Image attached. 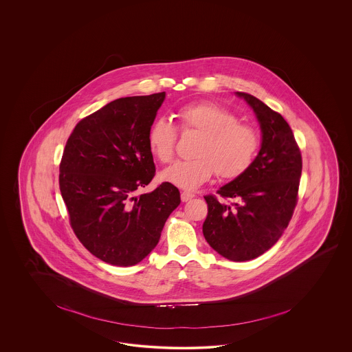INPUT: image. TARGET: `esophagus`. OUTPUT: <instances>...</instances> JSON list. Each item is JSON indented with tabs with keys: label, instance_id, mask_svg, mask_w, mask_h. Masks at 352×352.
<instances>
[{
	"label": "esophagus",
	"instance_id": "34e87169",
	"mask_svg": "<svg viewBox=\"0 0 352 352\" xmlns=\"http://www.w3.org/2000/svg\"><path fill=\"white\" fill-rule=\"evenodd\" d=\"M195 197V195L191 193V192H182L181 193V199L183 203H186V201H188V200H191Z\"/></svg>",
	"mask_w": 352,
	"mask_h": 352
}]
</instances>
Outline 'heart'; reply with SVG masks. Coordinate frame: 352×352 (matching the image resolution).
I'll return each instance as SVG.
<instances>
[{
	"label": "heart",
	"mask_w": 352,
	"mask_h": 352,
	"mask_svg": "<svg viewBox=\"0 0 352 352\" xmlns=\"http://www.w3.org/2000/svg\"><path fill=\"white\" fill-rule=\"evenodd\" d=\"M177 118L183 130L200 133L191 160L177 161L161 173V179L183 190H195L209 181L214 173L223 179L244 174L256 157L259 138L256 130L237 122L232 112L212 102L181 107ZM177 130L166 118L149 126L147 144L157 160L166 164L174 157Z\"/></svg>",
	"instance_id": "1"
}]
</instances>
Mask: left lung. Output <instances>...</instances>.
Returning <instances> with one entry per match:
<instances>
[{
    "mask_svg": "<svg viewBox=\"0 0 352 352\" xmlns=\"http://www.w3.org/2000/svg\"><path fill=\"white\" fill-rule=\"evenodd\" d=\"M234 94L256 115L261 149L244 174L217 192L236 203L205 196L208 217L203 234L218 254L244 262L275 245L288 227L297 204L302 156L292 129L280 113L256 96Z\"/></svg>",
    "mask_w": 352,
    "mask_h": 352,
    "instance_id": "obj_1",
    "label": "left lung"
}]
</instances>
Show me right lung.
<instances>
[{
	"label": "right lung",
	"mask_w": 352,
	"mask_h": 352,
	"mask_svg": "<svg viewBox=\"0 0 352 352\" xmlns=\"http://www.w3.org/2000/svg\"><path fill=\"white\" fill-rule=\"evenodd\" d=\"M165 93L120 98L81 120L67 140L59 187L82 245L109 265L134 266L157 245L181 204L171 183L137 195L155 175L147 134Z\"/></svg>",
	"instance_id": "obj_1"
}]
</instances>
